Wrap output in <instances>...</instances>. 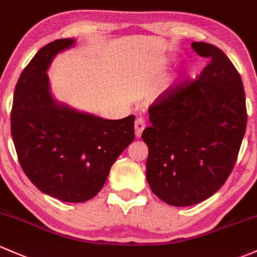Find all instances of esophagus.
<instances>
[{"label": "esophagus", "instance_id": "esophagus-1", "mask_svg": "<svg viewBox=\"0 0 257 257\" xmlns=\"http://www.w3.org/2000/svg\"><path fill=\"white\" fill-rule=\"evenodd\" d=\"M145 127H146L145 118L137 117L136 121H135V134H136L137 137H141V135H142Z\"/></svg>", "mask_w": 257, "mask_h": 257}]
</instances>
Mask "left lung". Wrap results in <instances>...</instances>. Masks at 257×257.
I'll list each match as a JSON object with an SVG mask.
<instances>
[{"label":"left lung","instance_id":"obj_1","mask_svg":"<svg viewBox=\"0 0 257 257\" xmlns=\"http://www.w3.org/2000/svg\"><path fill=\"white\" fill-rule=\"evenodd\" d=\"M209 59L195 81H183L148 107L152 125L146 175L153 194L184 207L216 194L230 175L246 130L241 77L227 55L208 43H192Z\"/></svg>","mask_w":257,"mask_h":257}]
</instances>
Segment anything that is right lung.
<instances>
[{
	"label": "right lung",
	"instance_id": "1",
	"mask_svg": "<svg viewBox=\"0 0 257 257\" xmlns=\"http://www.w3.org/2000/svg\"><path fill=\"white\" fill-rule=\"evenodd\" d=\"M73 39L37 52L16 84L11 132L22 169L41 192L65 202H84L104 186L110 168L135 140V115L105 120L57 104L46 71Z\"/></svg>",
	"mask_w": 257,
	"mask_h": 257
}]
</instances>
